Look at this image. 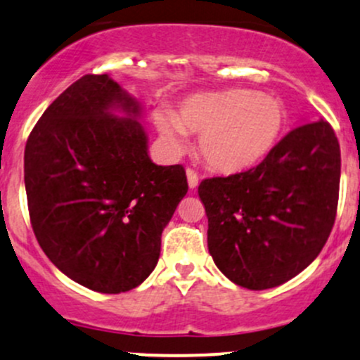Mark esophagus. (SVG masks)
<instances>
[{
	"mask_svg": "<svg viewBox=\"0 0 360 360\" xmlns=\"http://www.w3.org/2000/svg\"><path fill=\"white\" fill-rule=\"evenodd\" d=\"M187 181L191 188H195L199 185V175L192 168H187Z\"/></svg>",
	"mask_w": 360,
	"mask_h": 360,
	"instance_id": "esophagus-1",
	"label": "esophagus"
}]
</instances>
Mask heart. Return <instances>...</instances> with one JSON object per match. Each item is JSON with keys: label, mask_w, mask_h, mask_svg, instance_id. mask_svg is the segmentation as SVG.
<instances>
[{"label": "heart", "mask_w": 360, "mask_h": 360, "mask_svg": "<svg viewBox=\"0 0 360 360\" xmlns=\"http://www.w3.org/2000/svg\"><path fill=\"white\" fill-rule=\"evenodd\" d=\"M159 133L176 153L187 147L185 133L199 136V153L211 169L237 173L262 161L276 146L284 124L277 98L253 90L195 94L180 102L175 116L158 112Z\"/></svg>", "instance_id": "heart-1"}]
</instances>
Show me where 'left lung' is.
Listing matches in <instances>:
<instances>
[{
	"instance_id": "obj_1",
	"label": "left lung",
	"mask_w": 360,
	"mask_h": 360,
	"mask_svg": "<svg viewBox=\"0 0 360 360\" xmlns=\"http://www.w3.org/2000/svg\"><path fill=\"white\" fill-rule=\"evenodd\" d=\"M340 143L324 120L291 129L258 166L201 181L207 250L227 279L269 290L298 276L331 234Z\"/></svg>"
}]
</instances>
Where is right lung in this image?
Returning <instances> with one entry per match:
<instances>
[{"label":"right lung","mask_w":360,"mask_h":360,"mask_svg":"<svg viewBox=\"0 0 360 360\" xmlns=\"http://www.w3.org/2000/svg\"><path fill=\"white\" fill-rule=\"evenodd\" d=\"M140 114L112 77L86 74L50 103L25 143L36 239L60 272L98 292L129 291L150 276L188 188L184 166L150 161Z\"/></svg>","instance_id":"right-lung-1"}]
</instances>
